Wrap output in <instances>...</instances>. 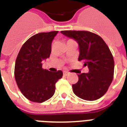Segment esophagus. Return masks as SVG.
Segmentation results:
<instances>
[{
	"label": "esophagus",
	"instance_id": "1",
	"mask_svg": "<svg viewBox=\"0 0 127 127\" xmlns=\"http://www.w3.org/2000/svg\"><path fill=\"white\" fill-rule=\"evenodd\" d=\"M63 74H64V75H68V72H67V71H64L63 72Z\"/></svg>",
	"mask_w": 127,
	"mask_h": 127
}]
</instances>
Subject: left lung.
<instances>
[{
	"label": "left lung",
	"mask_w": 127,
	"mask_h": 127,
	"mask_svg": "<svg viewBox=\"0 0 127 127\" xmlns=\"http://www.w3.org/2000/svg\"><path fill=\"white\" fill-rule=\"evenodd\" d=\"M75 40L79 46V61H84L89 73L78 75L77 83L72 85L74 94L81 99L93 101L100 98L113 80L114 61L106 42L98 35L87 31H61Z\"/></svg>",
	"instance_id": "1"
}]
</instances>
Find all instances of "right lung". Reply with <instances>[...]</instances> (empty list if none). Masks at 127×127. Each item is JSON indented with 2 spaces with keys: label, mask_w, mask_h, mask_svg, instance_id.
Listing matches in <instances>:
<instances>
[{
  "label": "right lung",
  "mask_w": 127,
  "mask_h": 127,
  "mask_svg": "<svg viewBox=\"0 0 127 127\" xmlns=\"http://www.w3.org/2000/svg\"><path fill=\"white\" fill-rule=\"evenodd\" d=\"M58 31L39 33L29 38L19 50L15 65L17 85L27 99L42 103L53 96L55 84L63 77L62 71L50 72L42 68L49 58L52 42Z\"/></svg>",
  "instance_id": "1"
}]
</instances>
